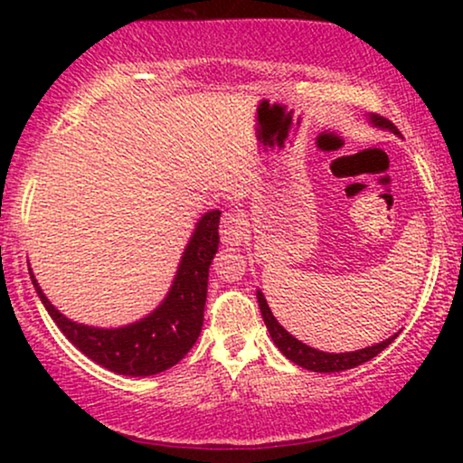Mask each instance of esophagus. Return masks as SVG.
Masks as SVG:
<instances>
[{
  "mask_svg": "<svg viewBox=\"0 0 463 463\" xmlns=\"http://www.w3.org/2000/svg\"><path fill=\"white\" fill-rule=\"evenodd\" d=\"M246 217L238 211H227L221 217V240L227 246H240L249 236V230H246Z\"/></svg>",
  "mask_w": 463,
  "mask_h": 463,
  "instance_id": "obj_1",
  "label": "esophagus"
}]
</instances>
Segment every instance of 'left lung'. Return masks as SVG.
I'll return each instance as SVG.
<instances>
[{
	"label": "left lung",
	"instance_id": "8db88e82",
	"mask_svg": "<svg viewBox=\"0 0 463 463\" xmlns=\"http://www.w3.org/2000/svg\"><path fill=\"white\" fill-rule=\"evenodd\" d=\"M371 122L379 126V128H388L398 135V128L390 122L388 118L377 116L375 113V116H371ZM257 299H259V307H261L265 326H268V331L271 335V339H274V344L278 345V350H280L284 356L290 360V363L299 364V366H303V369L314 371V373H339V371L354 369V366L369 363L371 358H375L377 354H382L385 347H388L392 341L396 339V335H394V337L385 339V341H382V344L364 347V350H358V352H345V354L318 352V350H314V347L301 344V341L295 339L293 335L287 331V328L280 326V322H278L274 318V314H271V309L268 306V301H265L263 293H257Z\"/></svg>",
	"mask_w": 463,
	"mask_h": 463
}]
</instances>
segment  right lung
Wrapping results in <instances>:
<instances>
[{"label":"right lung","mask_w":463,"mask_h":463,"mask_svg":"<svg viewBox=\"0 0 463 463\" xmlns=\"http://www.w3.org/2000/svg\"><path fill=\"white\" fill-rule=\"evenodd\" d=\"M219 211L206 213L183 252L175 284L160 307L137 325L124 328H92L67 320L54 309L33 280L43 307L62 335L94 363L119 375H156L175 366L192 350L204 322L208 268L219 249Z\"/></svg>","instance_id":"right-lung-1"}]
</instances>
